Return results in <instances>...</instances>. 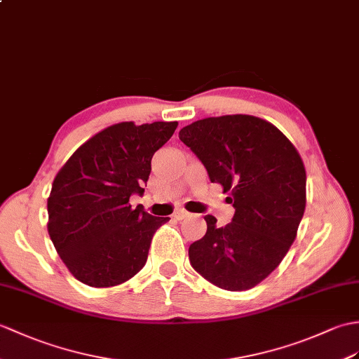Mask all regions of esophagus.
<instances>
[{
	"label": "esophagus",
	"mask_w": 359,
	"mask_h": 359,
	"mask_svg": "<svg viewBox=\"0 0 359 359\" xmlns=\"http://www.w3.org/2000/svg\"><path fill=\"white\" fill-rule=\"evenodd\" d=\"M172 217L176 219V220H183V219H187V217H189V212H187L185 210H177L176 212L172 214Z\"/></svg>",
	"instance_id": "esophagus-1"
}]
</instances>
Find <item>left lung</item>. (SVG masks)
<instances>
[{"label":"left lung","instance_id":"obj_1","mask_svg":"<svg viewBox=\"0 0 359 359\" xmlns=\"http://www.w3.org/2000/svg\"><path fill=\"white\" fill-rule=\"evenodd\" d=\"M179 139L236 208L222 228L206 215V234L189 246L191 266L224 290L257 286L297 237L306 208L302 157L277 127L249 114L196 121L179 131Z\"/></svg>","mask_w":359,"mask_h":359}]
</instances>
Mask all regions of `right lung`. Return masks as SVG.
<instances>
[{"label":"right lung","mask_w":359,"mask_h":359,"mask_svg":"<svg viewBox=\"0 0 359 359\" xmlns=\"http://www.w3.org/2000/svg\"><path fill=\"white\" fill-rule=\"evenodd\" d=\"M177 122H121L99 131L56 174L47 198L48 236L67 269L91 287L121 285L144 268L154 217L130 197L144 194L153 154Z\"/></svg>","instance_id":"obj_1"}]
</instances>
